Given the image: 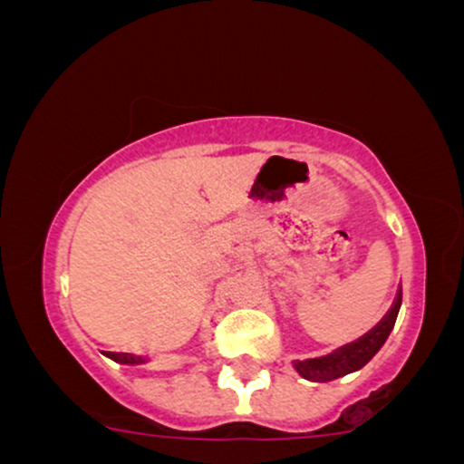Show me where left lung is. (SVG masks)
Listing matches in <instances>:
<instances>
[{
  "label": "left lung",
  "instance_id": "1",
  "mask_svg": "<svg viewBox=\"0 0 464 464\" xmlns=\"http://www.w3.org/2000/svg\"><path fill=\"white\" fill-rule=\"evenodd\" d=\"M399 307H401V292L397 295L395 305H392L391 312L386 314L384 321L377 324L375 329H371V332L362 335L360 340L347 344V347L338 349L335 353L327 355V358H316V360H305V362L296 360L295 369L310 382H332V380H338V377L347 375V372L362 369V366H364L366 362H369L372 355L382 349V344L386 343L388 334H391L392 327H395Z\"/></svg>",
  "mask_w": 464,
  "mask_h": 464
}]
</instances>
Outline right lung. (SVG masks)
I'll list each match as a JSON object with an SVG mask.
<instances>
[{
	"label": "right lung",
	"instance_id": "obj_1",
	"mask_svg": "<svg viewBox=\"0 0 464 464\" xmlns=\"http://www.w3.org/2000/svg\"><path fill=\"white\" fill-rule=\"evenodd\" d=\"M104 355H109L111 360L120 362V364H141L143 358L140 355H132V353H113V351H104Z\"/></svg>",
	"mask_w": 464,
	"mask_h": 464
}]
</instances>
